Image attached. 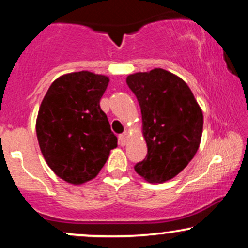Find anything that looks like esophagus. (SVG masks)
<instances>
[{
	"instance_id": "obj_1",
	"label": "esophagus",
	"mask_w": 248,
	"mask_h": 248,
	"mask_svg": "<svg viewBox=\"0 0 248 248\" xmlns=\"http://www.w3.org/2000/svg\"><path fill=\"white\" fill-rule=\"evenodd\" d=\"M127 143V138H126V134H121V135H119V144L120 146H126Z\"/></svg>"
}]
</instances>
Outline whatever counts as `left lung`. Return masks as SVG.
<instances>
[{
	"instance_id": "1",
	"label": "left lung",
	"mask_w": 248,
	"mask_h": 248,
	"mask_svg": "<svg viewBox=\"0 0 248 248\" xmlns=\"http://www.w3.org/2000/svg\"><path fill=\"white\" fill-rule=\"evenodd\" d=\"M141 107L142 133L148 154L135 171L150 183L178 175L197 153L203 133V112L186 82L163 69L127 77Z\"/></svg>"
}]
</instances>
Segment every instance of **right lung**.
<instances>
[{
  "mask_svg": "<svg viewBox=\"0 0 248 248\" xmlns=\"http://www.w3.org/2000/svg\"><path fill=\"white\" fill-rule=\"evenodd\" d=\"M106 76L88 71L57 78L43 99L36 121L41 152L52 171L71 184L98 175L118 146L100 99Z\"/></svg>",
  "mask_w": 248,
  "mask_h": 248,
  "instance_id": "right-lung-1",
  "label": "right lung"
}]
</instances>
